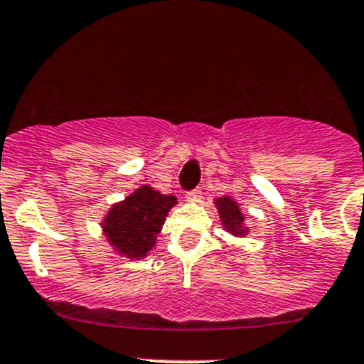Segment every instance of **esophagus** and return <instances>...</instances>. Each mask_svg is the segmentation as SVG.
Wrapping results in <instances>:
<instances>
[{
	"instance_id": "34e87169",
	"label": "esophagus",
	"mask_w": 364,
	"mask_h": 364,
	"mask_svg": "<svg viewBox=\"0 0 364 364\" xmlns=\"http://www.w3.org/2000/svg\"><path fill=\"white\" fill-rule=\"evenodd\" d=\"M201 196H203L201 190L193 188V190H190V192H186L185 198L188 199V201H199V199H201Z\"/></svg>"
}]
</instances>
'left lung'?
Wrapping results in <instances>:
<instances>
[{
    "label": "left lung",
    "mask_w": 364,
    "mask_h": 364,
    "mask_svg": "<svg viewBox=\"0 0 364 364\" xmlns=\"http://www.w3.org/2000/svg\"><path fill=\"white\" fill-rule=\"evenodd\" d=\"M217 208H219L220 219H223L224 226L230 230L232 233H242V213H240L239 206L235 205V201H232V198H220L217 199Z\"/></svg>",
    "instance_id": "1"
}]
</instances>
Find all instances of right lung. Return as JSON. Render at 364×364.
<instances>
[{"instance_id": "add662e5", "label": "right lung", "mask_w": 364, "mask_h": 364, "mask_svg": "<svg viewBox=\"0 0 364 364\" xmlns=\"http://www.w3.org/2000/svg\"><path fill=\"white\" fill-rule=\"evenodd\" d=\"M174 205V196H163L151 186H141L107 213L105 235L122 255L131 259L145 257L154 247L161 224Z\"/></svg>"}]
</instances>
